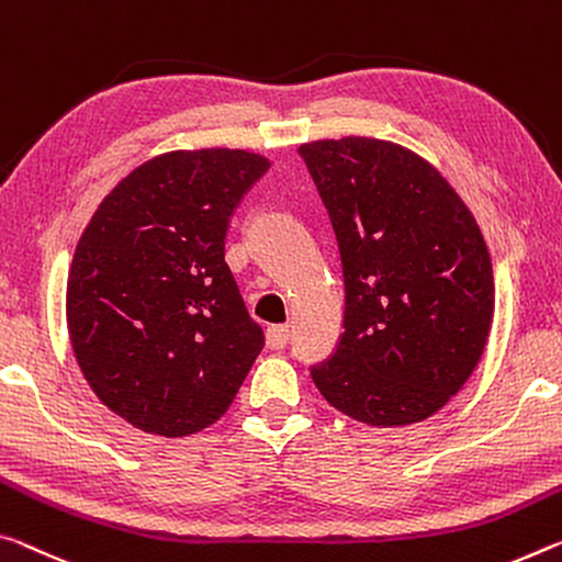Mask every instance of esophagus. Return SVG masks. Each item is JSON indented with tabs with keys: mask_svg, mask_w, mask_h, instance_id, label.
<instances>
[{
	"mask_svg": "<svg viewBox=\"0 0 562 562\" xmlns=\"http://www.w3.org/2000/svg\"><path fill=\"white\" fill-rule=\"evenodd\" d=\"M265 340H267V347H270V350H282V347L288 345V340H290L288 325H270V327H267Z\"/></svg>",
	"mask_w": 562,
	"mask_h": 562,
	"instance_id": "1",
	"label": "esophagus"
}]
</instances>
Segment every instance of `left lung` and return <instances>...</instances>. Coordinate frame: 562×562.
Wrapping results in <instances>:
<instances>
[{
    "label": "left lung",
    "mask_w": 562,
    "mask_h": 562,
    "mask_svg": "<svg viewBox=\"0 0 562 562\" xmlns=\"http://www.w3.org/2000/svg\"><path fill=\"white\" fill-rule=\"evenodd\" d=\"M300 155L345 278V333L313 382L358 423H423L483 358L495 310L483 233L438 169L395 142L317 139Z\"/></svg>",
    "instance_id": "1"
}]
</instances>
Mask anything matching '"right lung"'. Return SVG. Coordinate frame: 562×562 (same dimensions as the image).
I'll return each mask as SVG.
<instances>
[{"instance_id": "obj_1", "label": "right lung", "mask_w": 562, "mask_h": 562, "mask_svg": "<svg viewBox=\"0 0 562 562\" xmlns=\"http://www.w3.org/2000/svg\"><path fill=\"white\" fill-rule=\"evenodd\" d=\"M270 169L247 149H175L120 180L79 237L67 329L94 395L137 430L217 423L265 345L225 262L239 200Z\"/></svg>"}]
</instances>
